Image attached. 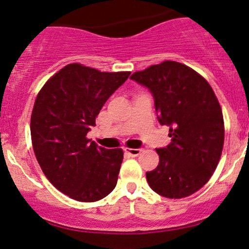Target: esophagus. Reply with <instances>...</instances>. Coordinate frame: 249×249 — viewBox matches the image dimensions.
Here are the masks:
<instances>
[{
  "instance_id": "esophagus-1",
  "label": "esophagus",
  "mask_w": 249,
  "mask_h": 249,
  "mask_svg": "<svg viewBox=\"0 0 249 249\" xmlns=\"http://www.w3.org/2000/svg\"><path fill=\"white\" fill-rule=\"evenodd\" d=\"M125 152L131 157H137L142 152V148H125Z\"/></svg>"
}]
</instances>
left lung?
<instances>
[{
  "label": "left lung",
  "mask_w": 249,
  "mask_h": 249,
  "mask_svg": "<svg viewBox=\"0 0 249 249\" xmlns=\"http://www.w3.org/2000/svg\"><path fill=\"white\" fill-rule=\"evenodd\" d=\"M130 78L148 89L158 122L170 126L171 142L156 148L159 164L146 172L148 185L165 198L191 196L212 177L224 146V117L213 89L196 71L174 61Z\"/></svg>",
  "instance_id": "obj_1"
}]
</instances>
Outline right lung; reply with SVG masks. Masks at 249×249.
<instances>
[{"mask_svg": "<svg viewBox=\"0 0 249 249\" xmlns=\"http://www.w3.org/2000/svg\"><path fill=\"white\" fill-rule=\"evenodd\" d=\"M130 73L101 72L72 63L36 97L30 122L36 159L51 184L77 201H97L116 187L123 150L98 146L87 134Z\"/></svg>", "mask_w": 249, "mask_h": 249, "instance_id": "1", "label": "right lung"}]
</instances>
